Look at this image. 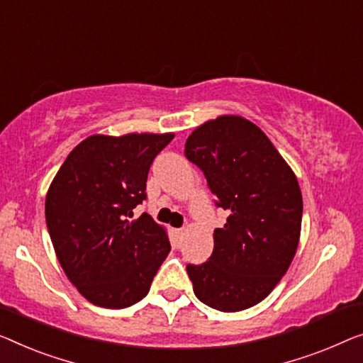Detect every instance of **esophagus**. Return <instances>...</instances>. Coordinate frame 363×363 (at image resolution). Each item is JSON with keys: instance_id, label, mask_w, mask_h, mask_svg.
Segmentation results:
<instances>
[{"instance_id": "1", "label": "esophagus", "mask_w": 363, "mask_h": 363, "mask_svg": "<svg viewBox=\"0 0 363 363\" xmlns=\"http://www.w3.org/2000/svg\"><path fill=\"white\" fill-rule=\"evenodd\" d=\"M174 233H176V236H182V235H184V228H177V230H174Z\"/></svg>"}]
</instances>
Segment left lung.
<instances>
[{"instance_id":"left-lung-1","label":"left lung","mask_w":363,"mask_h":363,"mask_svg":"<svg viewBox=\"0 0 363 363\" xmlns=\"http://www.w3.org/2000/svg\"><path fill=\"white\" fill-rule=\"evenodd\" d=\"M184 153L202 169L216 207L230 212L223 228L213 231L208 261L187 264L194 294L225 313L257 305L298 247L303 200L296 176L266 133L238 116L197 127Z\"/></svg>"}]
</instances>
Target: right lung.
I'll return each instance as SVG.
<instances>
[{"mask_svg":"<svg viewBox=\"0 0 363 363\" xmlns=\"http://www.w3.org/2000/svg\"><path fill=\"white\" fill-rule=\"evenodd\" d=\"M174 133L93 135L53 177L45 220L53 250L78 291L102 308L132 306L147 296L169 254L166 230L133 208L147 199L156 155Z\"/></svg>","mask_w":363,"mask_h":363,"instance_id":"right-lung-1","label":"right lung"}]
</instances>
